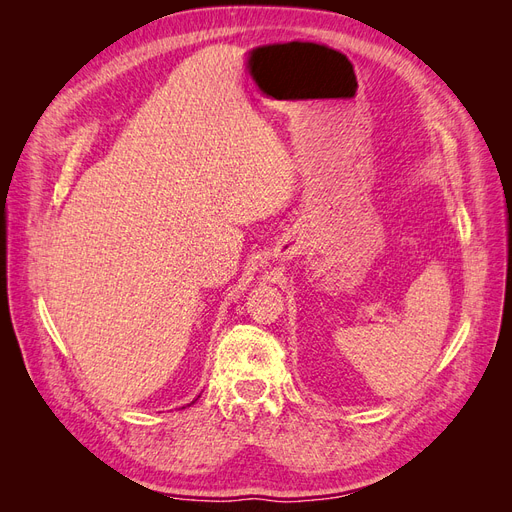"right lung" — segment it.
Wrapping results in <instances>:
<instances>
[{
	"label": "right lung",
	"instance_id": "1",
	"mask_svg": "<svg viewBox=\"0 0 512 512\" xmlns=\"http://www.w3.org/2000/svg\"><path fill=\"white\" fill-rule=\"evenodd\" d=\"M194 401H196V399H194ZM194 401H192V404H194Z\"/></svg>",
	"mask_w": 512,
	"mask_h": 512
}]
</instances>
